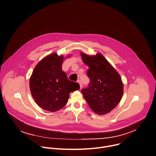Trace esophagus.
<instances>
[{
	"label": "esophagus",
	"mask_w": 156,
	"mask_h": 156,
	"mask_svg": "<svg viewBox=\"0 0 156 156\" xmlns=\"http://www.w3.org/2000/svg\"><path fill=\"white\" fill-rule=\"evenodd\" d=\"M78 83H79V84H80V89L82 88V87H83V85H82V83H81V81L80 80H78Z\"/></svg>",
	"instance_id": "obj_1"
}]
</instances>
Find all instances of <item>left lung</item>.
<instances>
[{
    "label": "left lung",
    "instance_id": "left-lung-1",
    "mask_svg": "<svg viewBox=\"0 0 156 156\" xmlns=\"http://www.w3.org/2000/svg\"><path fill=\"white\" fill-rule=\"evenodd\" d=\"M82 60L89 66V87L81 90L90 108L98 115L114 109L123 94V84L119 73L100 53L89 56L81 53Z\"/></svg>",
    "mask_w": 156,
    "mask_h": 156
}]
</instances>
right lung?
I'll return each instance as SVG.
<instances>
[{"label":"right lung","mask_w":156,"mask_h":156,"mask_svg":"<svg viewBox=\"0 0 156 156\" xmlns=\"http://www.w3.org/2000/svg\"><path fill=\"white\" fill-rule=\"evenodd\" d=\"M63 56L54 53L41 60L30 78V89L36 103L43 109L55 112L67 103L69 94L80 89L62 70Z\"/></svg>","instance_id":"1"}]
</instances>
